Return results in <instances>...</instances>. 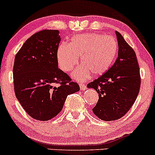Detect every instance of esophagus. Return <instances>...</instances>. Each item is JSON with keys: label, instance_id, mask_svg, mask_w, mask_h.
Listing matches in <instances>:
<instances>
[{"label": "esophagus", "instance_id": "34e87169", "mask_svg": "<svg viewBox=\"0 0 155 155\" xmlns=\"http://www.w3.org/2000/svg\"><path fill=\"white\" fill-rule=\"evenodd\" d=\"M79 86H80L81 90H82V91H84V90H86L87 89V85H86L85 84H83V83H81V84H79Z\"/></svg>", "mask_w": 155, "mask_h": 155}]
</instances>
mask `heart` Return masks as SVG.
<instances>
[{"label":"heart","instance_id":"obj_1","mask_svg":"<svg viewBox=\"0 0 155 155\" xmlns=\"http://www.w3.org/2000/svg\"><path fill=\"white\" fill-rule=\"evenodd\" d=\"M118 51V42L112 36L99 34H83L71 39L69 44L62 43L57 48L60 68L69 72L79 63L83 65L75 70L73 76L84 80L91 76H101L110 68Z\"/></svg>","mask_w":155,"mask_h":155}]
</instances>
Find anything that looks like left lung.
<instances>
[{
    "label": "left lung",
    "instance_id": "left-lung-1",
    "mask_svg": "<svg viewBox=\"0 0 155 155\" xmlns=\"http://www.w3.org/2000/svg\"><path fill=\"white\" fill-rule=\"evenodd\" d=\"M115 34L118 53L115 63L87 84L98 93L93 113L106 121L118 120L125 115L135 103L140 87V68L135 51L119 32Z\"/></svg>",
    "mask_w": 155,
    "mask_h": 155
}]
</instances>
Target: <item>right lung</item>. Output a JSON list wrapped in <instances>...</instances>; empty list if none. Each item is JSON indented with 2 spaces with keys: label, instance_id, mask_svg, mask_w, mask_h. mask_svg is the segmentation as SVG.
<instances>
[{
  "label": "right lung",
  "instance_id": "obj_1",
  "mask_svg": "<svg viewBox=\"0 0 155 155\" xmlns=\"http://www.w3.org/2000/svg\"><path fill=\"white\" fill-rule=\"evenodd\" d=\"M59 33L49 29L37 32L15 58V96L32 118L42 121L58 115L67 96L80 90L78 83L58 68Z\"/></svg>",
  "mask_w": 155,
  "mask_h": 155
}]
</instances>
